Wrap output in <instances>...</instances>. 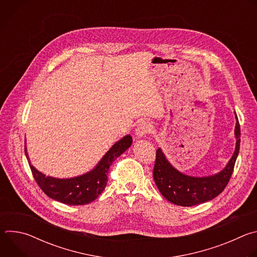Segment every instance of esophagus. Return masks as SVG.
<instances>
[{"instance_id": "obj_1", "label": "esophagus", "mask_w": 257, "mask_h": 257, "mask_svg": "<svg viewBox=\"0 0 257 257\" xmlns=\"http://www.w3.org/2000/svg\"><path fill=\"white\" fill-rule=\"evenodd\" d=\"M152 130H153V126H152L151 123H149V122H142V123H140L137 126V128L135 130V135L138 138H141V137L145 136L146 134L151 133Z\"/></svg>"}]
</instances>
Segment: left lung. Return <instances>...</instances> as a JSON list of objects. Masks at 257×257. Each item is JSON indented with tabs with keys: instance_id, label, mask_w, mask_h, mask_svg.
<instances>
[{
	"instance_id": "8db88e82",
	"label": "left lung",
	"mask_w": 257,
	"mask_h": 257,
	"mask_svg": "<svg viewBox=\"0 0 257 257\" xmlns=\"http://www.w3.org/2000/svg\"><path fill=\"white\" fill-rule=\"evenodd\" d=\"M236 117L235 152L227 166L217 174L205 177H193L179 172L167 160L161 149L157 151L154 168V180L162 195L170 202L181 206H193L204 203L221 194L234 171L240 150V125Z\"/></svg>"
}]
</instances>
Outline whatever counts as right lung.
Returning a JSON list of instances; mask_svg holds the SVG:
<instances>
[{
  "mask_svg": "<svg viewBox=\"0 0 257 257\" xmlns=\"http://www.w3.org/2000/svg\"><path fill=\"white\" fill-rule=\"evenodd\" d=\"M132 144L130 135L117 141L98 164L90 172L69 179H58L46 176L36 170L29 161L26 145L25 155L32 175L41 189L52 199L68 205H83L96 199L104 190L107 182L108 168L112 163L125 153Z\"/></svg>",
  "mask_w": 257,
  "mask_h": 257,
  "instance_id": "1",
  "label": "right lung"
}]
</instances>
